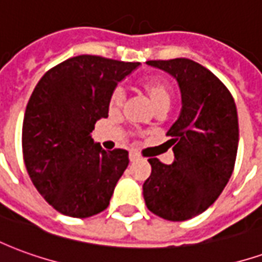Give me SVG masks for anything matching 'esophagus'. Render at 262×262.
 Segmentation results:
<instances>
[{
  "mask_svg": "<svg viewBox=\"0 0 262 262\" xmlns=\"http://www.w3.org/2000/svg\"><path fill=\"white\" fill-rule=\"evenodd\" d=\"M137 159H139V154H137L136 151H130V153H129V160H130V161H136Z\"/></svg>",
  "mask_w": 262,
  "mask_h": 262,
  "instance_id": "esophagus-1",
  "label": "esophagus"
}]
</instances>
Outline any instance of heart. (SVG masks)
<instances>
[{
	"mask_svg": "<svg viewBox=\"0 0 262 262\" xmlns=\"http://www.w3.org/2000/svg\"><path fill=\"white\" fill-rule=\"evenodd\" d=\"M140 90L143 94L147 97V99L151 103L154 111L159 109H168L171 102L174 99V88L170 82L161 77H148L146 80L140 81ZM125 101V94L120 88H115L111 92L108 105L111 112H118Z\"/></svg>",
	"mask_w": 262,
	"mask_h": 262,
	"instance_id": "heart-1",
	"label": "heart"
}]
</instances>
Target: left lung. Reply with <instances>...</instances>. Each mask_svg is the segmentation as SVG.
<instances>
[{
    "label": "left lung",
    "instance_id": "obj_1",
    "mask_svg": "<svg viewBox=\"0 0 262 262\" xmlns=\"http://www.w3.org/2000/svg\"><path fill=\"white\" fill-rule=\"evenodd\" d=\"M181 90V114L167 132L174 163L148 159L151 174L143 184L147 209L171 222L202 213L229 182L238 147V118L230 91L216 75L189 59L148 60Z\"/></svg>",
    "mask_w": 262,
    "mask_h": 262
}]
</instances>
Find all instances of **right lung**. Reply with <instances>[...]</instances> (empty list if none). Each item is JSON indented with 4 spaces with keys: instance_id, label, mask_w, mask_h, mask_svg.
I'll return each instance as SVG.
<instances>
[{
    "instance_id": "1",
    "label": "right lung",
    "mask_w": 262,
    "mask_h": 262,
    "mask_svg": "<svg viewBox=\"0 0 262 262\" xmlns=\"http://www.w3.org/2000/svg\"><path fill=\"white\" fill-rule=\"evenodd\" d=\"M139 66L82 54L49 70L32 92L22 126L24 161L35 188L60 213L82 219L108 208L129 153L103 150L91 132L108 118L111 92Z\"/></svg>"
}]
</instances>
